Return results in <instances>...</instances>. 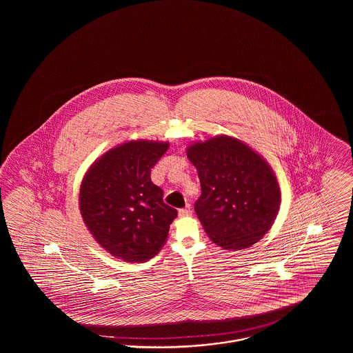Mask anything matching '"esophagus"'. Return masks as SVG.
<instances>
[{
	"label": "esophagus",
	"mask_w": 353,
	"mask_h": 353,
	"mask_svg": "<svg viewBox=\"0 0 353 353\" xmlns=\"http://www.w3.org/2000/svg\"><path fill=\"white\" fill-rule=\"evenodd\" d=\"M189 213H190V205H186L185 208L179 210L180 217H186V216H189Z\"/></svg>",
	"instance_id": "34e87169"
}]
</instances>
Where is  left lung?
<instances>
[{
  "instance_id": "8db88e82",
  "label": "left lung",
  "mask_w": 353,
  "mask_h": 353,
  "mask_svg": "<svg viewBox=\"0 0 353 353\" xmlns=\"http://www.w3.org/2000/svg\"><path fill=\"white\" fill-rule=\"evenodd\" d=\"M201 196L197 217L210 239L226 250L258 242L278 214L281 190L266 161L242 141L217 136L188 148Z\"/></svg>"
}]
</instances>
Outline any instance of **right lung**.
<instances>
[{
	"mask_svg": "<svg viewBox=\"0 0 353 353\" xmlns=\"http://www.w3.org/2000/svg\"><path fill=\"white\" fill-rule=\"evenodd\" d=\"M168 148V143L128 141L103 154L83 179L84 223L101 248L123 261L151 259L177 217L151 180L152 168Z\"/></svg>",
	"mask_w": 353,
	"mask_h": 353,
	"instance_id": "obj_1",
	"label": "right lung"
}]
</instances>
